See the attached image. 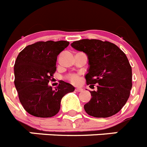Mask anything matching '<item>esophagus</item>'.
<instances>
[{
  "instance_id": "obj_1",
  "label": "esophagus",
  "mask_w": 147,
  "mask_h": 147,
  "mask_svg": "<svg viewBox=\"0 0 147 147\" xmlns=\"http://www.w3.org/2000/svg\"><path fill=\"white\" fill-rule=\"evenodd\" d=\"M75 90L76 92H81L83 90V89H82V88H81V87H77V88H75Z\"/></svg>"
}]
</instances>
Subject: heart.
Returning a JSON list of instances; mask_svg holds the SVG:
<instances>
[{"label": "heart", "mask_w": 147, "mask_h": 147, "mask_svg": "<svg viewBox=\"0 0 147 147\" xmlns=\"http://www.w3.org/2000/svg\"><path fill=\"white\" fill-rule=\"evenodd\" d=\"M69 81L71 83H72L73 84H77L80 82L81 81V78L77 74H72L70 75L69 76H68Z\"/></svg>", "instance_id": "b5f03b06"}]
</instances>
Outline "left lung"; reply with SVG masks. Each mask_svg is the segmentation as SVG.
Here are the masks:
<instances>
[{
  "label": "left lung",
  "instance_id": "left-lung-1",
  "mask_svg": "<svg viewBox=\"0 0 147 147\" xmlns=\"http://www.w3.org/2000/svg\"><path fill=\"white\" fill-rule=\"evenodd\" d=\"M71 46L86 54V84H97L98 88L90 91L91 99L84 105L86 113L95 118L118 113L127 103L132 86V67L124 52L114 43L96 39L77 40Z\"/></svg>",
  "mask_w": 147,
  "mask_h": 147
}]
</instances>
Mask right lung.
I'll return each instance as SVG.
<instances>
[{
    "label": "right lung",
    "mask_w": 147,
    "mask_h": 147,
    "mask_svg": "<svg viewBox=\"0 0 147 147\" xmlns=\"http://www.w3.org/2000/svg\"><path fill=\"white\" fill-rule=\"evenodd\" d=\"M69 44L66 40L38 41L25 47L18 55L14 66L15 86L23 107L32 115H55L62 98L75 90L63 81L55 89L48 85L56 71L58 55Z\"/></svg>",
    "instance_id": "obj_1"
}]
</instances>
